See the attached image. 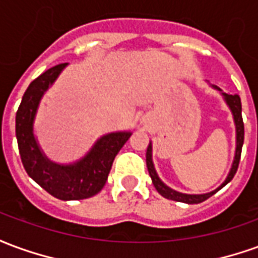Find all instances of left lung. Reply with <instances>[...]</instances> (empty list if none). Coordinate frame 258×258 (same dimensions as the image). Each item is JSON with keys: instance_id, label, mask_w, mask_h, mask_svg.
I'll list each match as a JSON object with an SVG mask.
<instances>
[{"instance_id": "8db88e82", "label": "left lung", "mask_w": 258, "mask_h": 258, "mask_svg": "<svg viewBox=\"0 0 258 258\" xmlns=\"http://www.w3.org/2000/svg\"><path fill=\"white\" fill-rule=\"evenodd\" d=\"M225 99H227V103L231 107V110L233 113V118H235V124H236V155H235V160H233L232 168L228 174L225 182L218 188L221 189L222 186L225 185L233 178V175L236 174V170H238L239 162H240V153H242V146H243V140H244V125H243V118H242V103H240V98L239 95H228V94H224ZM146 167H148V171H149V175H151L152 182L155 185V188L157 189V192L167 198V199L175 200V202H184V203H190V205H195V203H202L207 200L210 196L216 194L217 190H213L210 194L205 195H184L179 194V192H175V190L170 189L168 186L163 184L162 181L157 177L156 171H155V167H153V163H152V145L149 144L148 146V151H146Z\"/></svg>"}]
</instances>
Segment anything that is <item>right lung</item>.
I'll use <instances>...</instances> for the list:
<instances>
[{
	"label": "right lung",
	"instance_id": "right-lung-1",
	"mask_svg": "<svg viewBox=\"0 0 258 258\" xmlns=\"http://www.w3.org/2000/svg\"><path fill=\"white\" fill-rule=\"evenodd\" d=\"M64 66L59 63L48 69L27 87L16 112V138L23 167L37 184L60 200L87 199L105 186L113 160L131 134L113 133L102 137L83 160L72 166H59L44 157L33 135V120L42 94Z\"/></svg>",
	"mask_w": 258,
	"mask_h": 258
}]
</instances>
